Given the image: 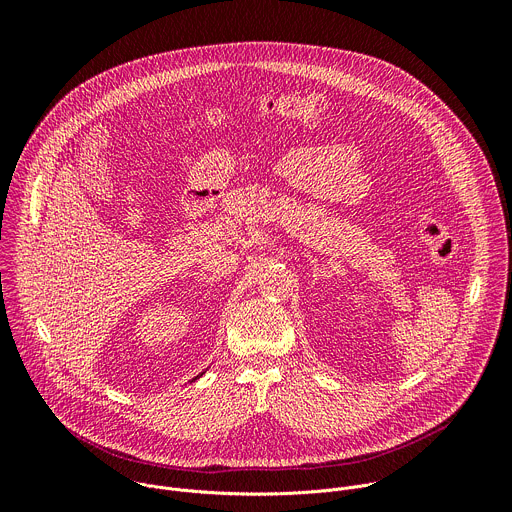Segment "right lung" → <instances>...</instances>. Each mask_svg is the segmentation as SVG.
<instances>
[{
    "mask_svg": "<svg viewBox=\"0 0 512 512\" xmlns=\"http://www.w3.org/2000/svg\"><path fill=\"white\" fill-rule=\"evenodd\" d=\"M200 377H202V373H200V375H198V377H194V379H192V381H196V379H200Z\"/></svg>",
    "mask_w": 512,
    "mask_h": 512,
    "instance_id": "add662e5",
    "label": "right lung"
}]
</instances>
